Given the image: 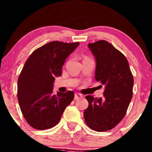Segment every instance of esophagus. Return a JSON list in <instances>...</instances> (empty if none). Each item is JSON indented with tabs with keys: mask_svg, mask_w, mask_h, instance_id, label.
Instances as JSON below:
<instances>
[{
	"mask_svg": "<svg viewBox=\"0 0 152 152\" xmlns=\"http://www.w3.org/2000/svg\"><path fill=\"white\" fill-rule=\"evenodd\" d=\"M82 97V94H79V93H75V96H74V99H78L79 98Z\"/></svg>",
	"mask_w": 152,
	"mask_h": 152,
	"instance_id": "esophagus-1",
	"label": "esophagus"
}]
</instances>
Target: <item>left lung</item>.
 <instances>
[{
    "mask_svg": "<svg viewBox=\"0 0 152 152\" xmlns=\"http://www.w3.org/2000/svg\"><path fill=\"white\" fill-rule=\"evenodd\" d=\"M95 58V79L104 85L102 97L87 95L84 112L90 128L102 132L115 127L126 115L133 96V78L128 60L105 40L88 45Z\"/></svg>",
    "mask_w": 152,
    "mask_h": 152,
    "instance_id": "8db88e82",
    "label": "left lung"
}]
</instances>
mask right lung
<instances>
[{
  "instance_id": "1",
  "label": "right lung",
  "mask_w": 152,
  "mask_h": 152,
  "mask_svg": "<svg viewBox=\"0 0 152 152\" xmlns=\"http://www.w3.org/2000/svg\"><path fill=\"white\" fill-rule=\"evenodd\" d=\"M79 42L53 41L31 53L25 63L18 79V101L25 120L37 130L49 129L59 123L74 93L58 91L54 94L56 77L62 75L67 58Z\"/></svg>"
}]
</instances>
